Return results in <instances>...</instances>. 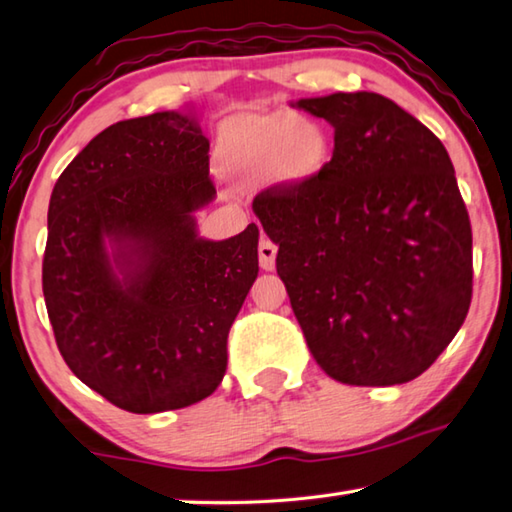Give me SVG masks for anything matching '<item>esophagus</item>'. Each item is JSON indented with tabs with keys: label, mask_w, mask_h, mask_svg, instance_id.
<instances>
[{
	"label": "esophagus",
	"mask_w": 512,
	"mask_h": 512,
	"mask_svg": "<svg viewBox=\"0 0 512 512\" xmlns=\"http://www.w3.org/2000/svg\"><path fill=\"white\" fill-rule=\"evenodd\" d=\"M257 250H259V266H262L264 271H273V268H275V257H277V246L273 244L271 239L262 237Z\"/></svg>",
	"instance_id": "34e87169"
}]
</instances>
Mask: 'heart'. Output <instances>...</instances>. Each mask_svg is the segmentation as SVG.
I'll return each mask as SVG.
<instances>
[{"instance_id":"obj_1","label":"heart","mask_w":512,"mask_h":512,"mask_svg":"<svg viewBox=\"0 0 512 512\" xmlns=\"http://www.w3.org/2000/svg\"><path fill=\"white\" fill-rule=\"evenodd\" d=\"M329 155L323 126L293 112L235 117L219 137L223 169L241 183L271 178L282 187H302L327 167Z\"/></svg>"}]
</instances>
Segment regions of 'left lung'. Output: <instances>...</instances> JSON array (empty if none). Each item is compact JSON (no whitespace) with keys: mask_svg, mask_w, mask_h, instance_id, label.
Masks as SVG:
<instances>
[{"mask_svg":"<svg viewBox=\"0 0 512 512\" xmlns=\"http://www.w3.org/2000/svg\"><path fill=\"white\" fill-rule=\"evenodd\" d=\"M334 128L327 167L253 212L309 352L350 386L422 375L472 300V228L443 142L375 92L300 99Z\"/></svg>","mask_w":512,"mask_h":512,"instance_id":"8db88e82","label":"left lung"}]
</instances>
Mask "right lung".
<instances>
[{
  "label": "right lung",
  "instance_id": "add662e5",
  "mask_svg": "<svg viewBox=\"0 0 512 512\" xmlns=\"http://www.w3.org/2000/svg\"><path fill=\"white\" fill-rule=\"evenodd\" d=\"M196 108L117 121L60 173L42 293L58 350L85 386L131 413L216 391L228 332L257 277L259 230L198 235L210 140Z\"/></svg>",
  "mask_w": 512,
  "mask_h": 512
}]
</instances>
